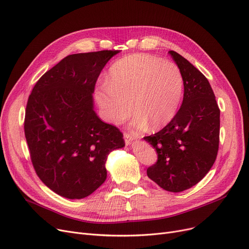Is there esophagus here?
<instances>
[{
  "instance_id": "obj_1",
  "label": "esophagus",
  "mask_w": 249,
  "mask_h": 249,
  "mask_svg": "<svg viewBox=\"0 0 249 249\" xmlns=\"http://www.w3.org/2000/svg\"><path fill=\"white\" fill-rule=\"evenodd\" d=\"M124 139H125L126 145H130V144H131V142L135 139V136H134V135H132V134L125 133V134H124Z\"/></svg>"
}]
</instances>
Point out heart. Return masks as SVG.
<instances>
[{
  "label": "heart",
  "mask_w": 249,
  "mask_h": 249,
  "mask_svg": "<svg viewBox=\"0 0 249 249\" xmlns=\"http://www.w3.org/2000/svg\"><path fill=\"white\" fill-rule=\"evenodd\" d=\"M184 80L176 63L147 54H132L111 65L107 85L96 90L95 99L109 122L126 119L133 108L134 128L143 129L148 123L152 128H161L177 115Z\"/></svg>",
  "instance_id": "heart-1"
}]
</instances>
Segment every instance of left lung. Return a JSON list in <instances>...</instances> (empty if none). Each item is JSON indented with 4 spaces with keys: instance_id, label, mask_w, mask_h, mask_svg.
<instances>
[{
    "instance_id": "1",
    "label": "left lung",
    "mask_w": 249,
    "mask_h": 249,
    "mask_svg": "<svg viewBox=\"0 0 249 249\" xmlns=\"http://www.w3.org/2000/svg\"><path fill=\"white\" fill-rule=\"evenodd\" d=\"M184 80V99L174 119L160 132L143 139L158 161L147 176L165 191L178 193L195 186L213 166L219 148L220 110L206 76L176 51H168Z\"/></svg>"
}]
</instances>
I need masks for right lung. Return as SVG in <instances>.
<instances>
[{"label": "right lung", "instance_id": "add662e5", "mask_svg": "<svg viewBox=\"0 0 249 249\" xmlns=\"http://www.w3.org/2000/svg\"><path fill=\"white\" fill-rule=\"evenodd\" d=\"M119 50L71 54L34 86L25 113L30 158L43 184L61 197L83 199L107 178L111 151L125 146L117 127L103 122L93 94L106 63Z\"/></svg>", "mask_w": 249, "mask_h": 249}]
</instances>
